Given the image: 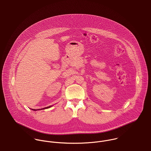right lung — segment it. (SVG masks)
I'll list each match as a JSON object with an SVG mask.
<instances>
[{
  "label": "right lung",
  "instance_id": "right-lung-1",
  "mask_svg": "<svg viewBox=\"0 0 151 151\" xmlns=\"http://www.w3.org/2000/svg\"><path fill=\"white\" fill-rule=\"evenodd\" d=\"M51 107V106H47V107H44V108H43V109H47V108H49V107ZM32 110H33V109H32ZM35 110V109H34L33 110Z\"/></svg>",
  "mask_w": 151,
  "mask_h": 151
}]
</instances>
